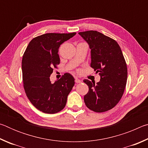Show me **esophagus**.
I'll return each mask as SVG.
<instances>
[{"mask_svg": "<svg viewBox=\"0 0 148 148\" xmlns=\"http://www.w3.org/2000/svg\"><path fill=\"white\" fill-rule=\"evenodd\" d=\"M75 82H76V84H79V83H81L82 81H81V80H80L79 79H78V78H77V77H76V78H75Z\"/></svg>", "mask_w": 148, "mask_h": 148, "instance_id": "obj_1", "label": "esophagus"}]
</instances>
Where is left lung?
<instances>
[{"mask_svg":"<svg viewBox=\"0 0 148 148\" xmlns=\"http://www.w3.org/2000/svg\"><path fill=\"white\" fill-rule=\"evenodd\" d=\"M79 34L91 49V67L101 76L96 84L84 79L89 87L84 96L85 104L93 112H106L116 106L123 95L127 79L126 61L115 40L96 31L79 32Z\"/></svg>","mask_w":148,"mask_h":148,"instance_id":"obj_1","label":"left lung"}]
</instances>
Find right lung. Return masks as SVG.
<instances>
[{
    "label": "right lung",
    "instance_id": "add662e5",
    "mask_svg": "<svg viewBox=\"0 0 148 148\" xmlns=\"http://www.w3.org/2000/svg\"><path fill=\"white\" fill-rule=\"evenodd\" d=\"M76 34L40 35L29 42L24 52L21 66L25 92L32 104L44 113L56 114L61 111L74 86V77L69 73H65L53 84L49 77L60 63V46Z\"/></svg>",
    "mask_w": 148,
    "mask_h": 148
}]
</instances>
